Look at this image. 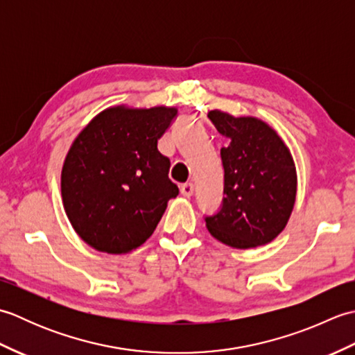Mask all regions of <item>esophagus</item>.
I'll return each mask as SVG.
<instances>
[{
    "instance_id": "obj_1",
    "label": "esophagus",
    "mask_w": 355,
    "mask_h": 355,
    "mask_svg": "<svg viewBox=\"0 0 355 355\" xmlns=\"http://www.w3.org/2000/svg\"><path fill=\"white\" fill-rule=\"evenodd\" d=\"M180 191H182V195L183 197H186V198H191L192 195H193V191H195V186H193V183H184V184H182L180 186Z\"/></svg>"
}]
</instances>
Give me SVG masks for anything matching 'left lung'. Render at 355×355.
<instances>
[{
    "label": "left lung",
    "instance_id": "obj_1",
    "mask_svg": "<svg viewBox=\"0 0 355 355\" xmlns=\"http://www.w3.org/2000/svg\"><path fill=\"white\" fill-rule=\"evenodd\" d=\"M207 117L227 145L221 148L223 207L206 218V227L220 243L239 250L266 245L288 224L296 202L297 173L290 149L259 117H235L221 110H210Z\"/></svg>",
    "mask_w": 355,
    "mask_h": 355
}]
</instances>
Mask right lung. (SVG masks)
<instances>
[{
    "instance_id": "1",
    "label": "right lung",
    "mask_w": 355,
    "mask_h": 355,
    "mask_svg": "<svg viewBox=\"0 0 355 355\" xmlns=\"http://www.w3.org/2000/svg\"><path fill=\"white\" fill-rule=\"evenodd\" d=\"M175 107L114 105L89 120L65 155L61 195L78 236L94 250L125 254L153 235L178 187L157 141Z\"/></svg>"
}]
</instances>
